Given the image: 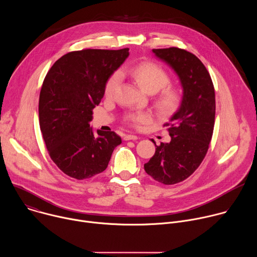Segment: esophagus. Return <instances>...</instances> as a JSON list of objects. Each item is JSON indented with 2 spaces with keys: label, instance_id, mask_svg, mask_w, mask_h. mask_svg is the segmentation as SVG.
Wrapping results in <instances>:
<instances>
[{
  "label": "esophagus",
  "instance_id": "obj_1",
  "mask_svg": "<svg viewBox=\"0 0 257 257\" xmlns=\"http://www.w3.org/2000/svg\"><path fill=\"white\" fill-rule=\"evenodd\" d=\"M138 137L136 135H132V134H127L124 136V140L128 141V140H137Z\"/></svg>",
  "mask_w": 257,
  "mask_h": 257
}]
</instances>
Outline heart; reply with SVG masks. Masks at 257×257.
I'll return each mask as SVG.
<instances>
[{
	"label": "heart",
	"instance_id": "1",
	"mask_svg": "<svg viewBox=\"0 0 257 257\" xmlns=\"http://www.w3.org/2000/svg\"><path fill=\"white\" fill-rule=\"evenodd\" d=\"M126 74L130 75L146 92L156 93L154 104L161 115H172L180 107L183 101L182 91L169 84L171 76L161 65L151 61L141 62L131 68H123L120 72L113 73L104 85L106 97H112L116 93L121 82V75ZM124 120L130 126L139 128L152 120V115L148 112H130Z\"/></svg>",
	"mask_w": 257,
	"mask_h": 257
}]
</instances>
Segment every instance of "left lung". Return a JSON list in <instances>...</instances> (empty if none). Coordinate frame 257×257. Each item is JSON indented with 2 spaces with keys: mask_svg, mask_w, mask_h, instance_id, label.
I'll return each mask as SVG.
<instances>
[{
  "mask_svg": "<svg viewBox=\"0 0 257 257\" xmlns=\"http://www.w3.org/2000/svg\"><path fill=\"white\" fill-rule=\"evenodd\" d=\"M155 55L169 64L183 87V101L167 127L170 143L157 145L144 170L156 181L173 185L191 176L202 163L212 137L215 96L208 71L192 53L179 49H154Z\"/></svg>",
  "mask_w": 257,
  "mask_h": 257,
  "instance_id": "1",
  "label": "left lung"
}]
</instances>
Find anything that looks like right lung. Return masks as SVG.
<instances>
[{"label": "right lung", "instance_id": "1", "mask_svg": "<svg viewBox=\"0 0 257 257\" xmlns=\"http://www.w3.org/2000/svg\"><path fill=\"white\" fill-rule=\"evenodd\" d=\"M118 51L87 49L70 52L54 63L45 77L39 102L40 127L52 161L77 180L103 172L122 139L89 122L104 94V85L129 56Z\"/></svg>", "mask_w": 257, "mask_h": 257}]
</instances>
